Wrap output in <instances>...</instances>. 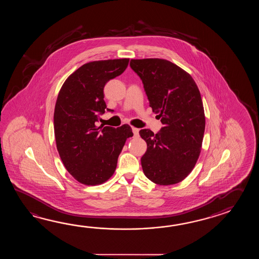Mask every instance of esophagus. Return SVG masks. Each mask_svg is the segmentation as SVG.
<instances>
[{
  "mask_svg": "<svg viewBox=\"0 0 259 259\" xmlns=\"http://www.w3.org/2000/svg\"><path fill=\"white\" fill-rule=\"evenodd\" d=\"M132 132H133V134H134L135 136H138V135H139V128L132 127Z\"/></svg>",
  "mask_w": 259,
  "mask_h": 259,
  "instance_id": "34e87169",
  "label": "esophagus"
}]
</instances>
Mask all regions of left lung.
<instances>
[{"mask_svg": "<svg viewBox=\"0 0 259 259\" xmlns=\"http://www.w3.org/2000/svg\"><path fill=\"white\" fill-rule=\"evenodd\" d=\"M131 67L143 80L150 106L164 125L157 134L140 131L147 143L141 159L143 173L159 185L182 182L196 164L204 139L205 116L198 87L170 61L132 59Z\"/></svg>", "mask_w": 259, "mask_h": 259, "instance_id": "obj_1", "label": "left lung"}]
</instances>
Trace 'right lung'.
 I'll use <instances>...</instances> for the list:
<instances>
[{"mask_svg": "<svg viewBox=\"0 0 259 259\" xmlns=\"http://www.w3.org/2000/svg\"><path fill=\"white\" fill-rule=\"evenodd\" d=\"M128 61L86 63L66 78L57 96L54 114L56 148L66 170L84 185L107 182L115 173L127 138L133 136L127 124L116 128L95 125L106 109L105 84L121 75Z\"/></svg>", "mask_w": 259, "mask_h": 259, "instance_id": "add662e5", "label": "right lung"}]
</instances>
